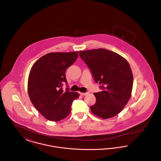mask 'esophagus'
I'll return each instance as SVG.
<instances>
[{"label":"esophagus","instance_id":"esophagus-1","mask_svg":"<svg viewBox=\"0 0 161 161\" xmlns=\"http://www.w3.org/2000/svg\"><path fill=\"white\" fill-rule=\"evenodd\" d=\"M88 94V92H85V93H80V95H81V96H85V95H87Z\"/></svg>","mask_w":161,"mask_h":161}]
</instances>
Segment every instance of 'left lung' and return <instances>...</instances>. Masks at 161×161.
I'll list each match as a JSON object with an SVG mask.
<instances>
[{
    "instance_id": "1",
    "label": "left lung",
    "mask_w": 161,
    "mask_h": 161,
    "mask_svg": "<svg viewBox=\"0 0 161 161\" xmlns=\"http://www.w3.org/2000/svg\"><path fill=\"white\" fill-rule=\"evenodd\" d=\"M79 54L95 83L101 84V91L94 93L96 103L90 107L91 112L103 119L118 115L131 97L133 80L129 63L105 49L80 51Z\"/></svg>"
}]
</instances>
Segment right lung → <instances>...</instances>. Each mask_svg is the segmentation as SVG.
Masks as SVG:
<instances>
[{"label": "right lung", "instance_id": "right-lung-1", "mask_svg": "<svg viewBox=\"0 0 161 161\" xmlns=\"http://www.w3.org/2000/svg\"><path fill=\"white\" fill-rule=\"evenodd\" d=\"M78 57V52L51 53L40 58L32 66L28 81L31 103L46 119L58 121L68 116L78 92L69 91L65 72ZM67 85L66 91L62 89Z\"/></svg>", "mask_w": 161, "mask_h": 161}]
</instances>
